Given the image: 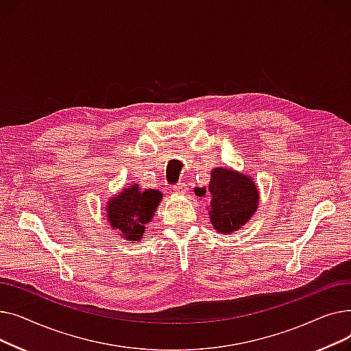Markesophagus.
Here are the masks:
<instances>
[{
	"instance_id": "1",
	"label": "esophagus",
	"mask_w": 351,
	"mask_h": 351,
	"mask_svg": "<svg viewBox=\"0 0 351 351\" xmlns=\"http://www.w3.org/2000/svg\"><path fill=\"white\" fill-rule=\"evenodd\" d=\"M172 191H173L175 193H179V195H185V193L188 192V185H186L185 182H183V183H178V185H173Z\"/></svg>"
}]
</instances>
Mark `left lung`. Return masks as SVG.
I'll use <instances>...</instances> for the list:
<instances>
[{
  "instance_id": "1",
  "label": "left lung",
  "mask_w": 351,
  "mask_h": 351,
  "mask_svg": "<svg viewBox=\"0 0 351 351\" xmlns=\"http://www.w3.org/2000/svg\"><path fill=\"white\" fill-rule=\"evenodd\" d=\"M208 192L212 195L209 216L210 225L219 233H232L246 225L259 205V191L249 175L233 169L215 168L210 172ZM204 196L206 188H196Z\"/></svg>"
}]
</instances>
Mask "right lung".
<instances>
[{"instance_id":"obj_1","label":"right lung","mask_w":351,"mask_h":351,"mask_svg":"<svg viewBox=\"0 0 351 351\" xmlns=\"http://www.w3.org/2000/svg\"><path fill=\"white\" fill-rule=\"evenodd\" d=\"M160 200L159 191H141L138 185L129 186L109 199L106 220L129 243H136L142 239L145 226L152 220Z\"/></svg>"}]
</instances>
